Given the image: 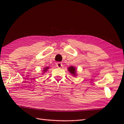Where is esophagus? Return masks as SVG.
<instances>
[{"label": "esophagus", "instance_id": "esophagus-1", "mask_svg": "<svg viewBox=\"0 0 124 124\" xmlns=\"http://www.w3.org/2000/svg\"><path fill=\"white\" fill-rule=\"evenodd\" d=\"M62 64L60 62H57V63H56V66H57L58 68H61V67H62Z\"/></svg>", "mask_w": 124, "mask_h": 124}]
</instances>
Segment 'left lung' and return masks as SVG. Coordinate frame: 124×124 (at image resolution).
<instances>
[{
    "instance_id": "left-lung-1",
    "label": "left lung",
    "mask_w": 124,
    "mask_h": 124,
    "mask_svg": "<svg viewBox=\"0 0 124 124\" xmlns=\"http://www.w3.org/2000/svg\"><path fill=\"white\" fill-rule=\"evenodd\" d=\"M68 70L69 72L72 75L73 77H76L77 76V69L73 66H70L68 68Z\"/></svg>"
}]
</instances>
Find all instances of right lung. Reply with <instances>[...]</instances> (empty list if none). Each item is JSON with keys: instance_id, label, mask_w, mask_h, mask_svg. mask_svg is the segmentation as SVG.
<instances>
[{"instance_id": "obj_1", "label": "right lung", "mask_w": 124, "mask_h": 124, "mask_svg": "<svg viewBox=\"0 0 124 124\" xmlns=\"http://www.w3.org/2000/svg\"><path fill=\"white\" fill-rule=\"evenodd\" d=\"M50 67H45L44 68H43V73H44L45 72H46V71H47V70L49 69Z\"/></svg>"}]
</instances>
